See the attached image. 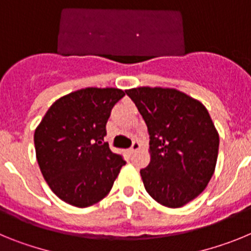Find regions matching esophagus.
Segmentation results:
<instances>
[{
	"mask_svg": "<svg viewBox=\"0 0 251 251\" xmlns=\"http://www.w3.org/2000/svg\"><path fill=\"white\" fill-rule=\"evenodd\" d=\"M139 148H141V145H139V142L134 141V142H133V145H132V147H130V148H129V152H130V153H132V154H133V153H136V152H137V151H138V150H139Z\"/></svg>",
	"mask_w": 251,
	"mask_h": 251,
	"instance_id": "1",
	"label": "esophagus"
}]
</instances>
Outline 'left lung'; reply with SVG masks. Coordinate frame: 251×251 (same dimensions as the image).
Wrapping results in <instances>:
<instances>
[{
  "label": "left lung",
  "mask_w": 251,
  "mask_h": 251,
  "mask_svg": "<svg viewBox=\"0 0 251 251\" xmlns=\"http://www.w3.org/2000/svg\"><path fill=\"white\" fill-rule=\"evenodd\" d=\"M147 124L151 162L141 170L146 191L166 207H181L210 182L219 133L202 103L171 88L126 90Z\"/></svg>",
  "instance_id": "left-lung-1"
}]
</instances>
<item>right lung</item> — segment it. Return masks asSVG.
I'll list each match as a JSON object with an SVG mask.
<instances>
[{"label":"right lung","mask_w":251,"mask_h":251,"mask_svg":"<svg viewBox=\"0 0 251 251\" xmlns=\"http://www.w3.org/2000/svg\"><path fill=\"white\" fill-rule=\"evenodd\" d=\"M117 88H85L57 99L35 129L40 171L66 203L88 207L112 190L126 161L104 137L112 108L124 97Z\"/></svg>","instance_id":"right-lung-1"}]
</instances>
